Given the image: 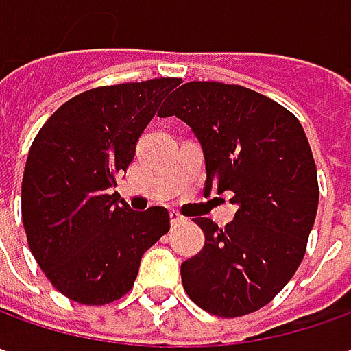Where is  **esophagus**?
<instances>
[{
  "instance_id": "34e87169",
  "label": "esophagus",
  "mask_w": 351,
  "mask_h": 351,
  "mask_svg": "<svg viewBox=\"0 0 351 351\" xmlns=\"http://www.w3.org/2000/svg\"><path fill=\"white\" fill-rule=\"evenodd\" d=\"M182 221H184V217H182V215H180L178 212H175V210H173V212H171V225H178V223H182Z\"/></svg>"
}]
</instances>
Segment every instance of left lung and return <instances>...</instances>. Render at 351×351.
Instances as JSON below:
<instances>
[{
  "label": "left lung",
  "instance_id": "obj_1",
  "mask_svg": "<svg viewBox=\"0 0 351 351\" xmlns=\"http://www.w3.org/2000/svg\"><path fill=\"white\" fill-rule=\"evenodd\" d=\"M159 116L186 122L204 152V192H229L237 206L223 229L194 219L206 243L180 266L184 291L217 317L254 313L295 274L317 217V167L303 126L272 99L217 81L180 85Z\"/></svg>",
  "mask_w": 351,
  "mask_h": 351
}]
</instances>
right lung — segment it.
I'll return each mask as SVG.
<instances>
[{
  "instance_id": "obj_1",
  "label": "right lung",
  "mask_w": 351,
  "mask_h": 351,
  "mask_svg": "<svg viewBox=\"0 0 351 351\" xmlns=\"http://www.w3.org/2000/svg\"><path fill=\"white\" fill-rule=\"evenodd\" d=\"M178 83L161 77L89 89L62 104L32 141L23 225L32 256L71 301L104 305L126 295L143 252L171 229L165 208L132 212L110 188Z\"/></svg>"
}]
</instances>
